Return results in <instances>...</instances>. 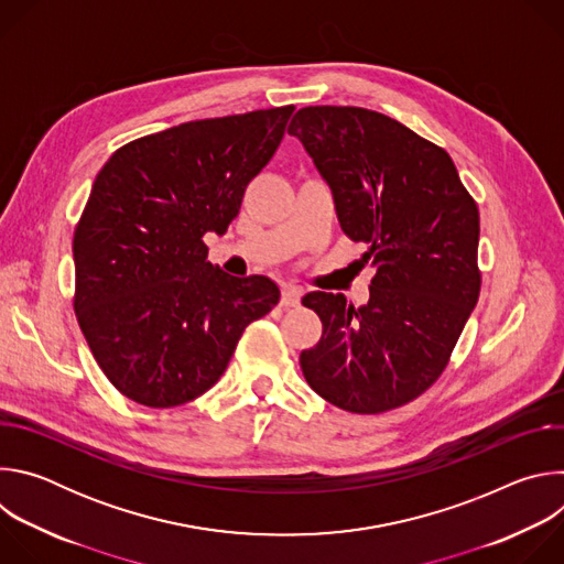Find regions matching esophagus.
Returning <instances> with one entry per match:
<instances>
[{"label":"esophagus","instance_id":"esophagus-1","mask_svg":"<svg viewBox=\"0 0 564 564\" xmlns=\"http://www.w3.org/2000/svg\"><path fill=\"white\" fill-rule=\"evenodd\" d=\"M301 296H303V290H301V288L285 285L283 292H281V305H285V307H296V305L301 303Z\"/></svg>","mask_w":564,"mask_h":564}]
</instances>
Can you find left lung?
Returning <instances> with one entry per match:
<instances>
[{
  "label": "left lung",
  "mask_w": 564,
  "mask_h": 564,
  "mask_svg": "<svg viewBox=\"0 0 564 564\" xmlns=\"http://www.w3.org/2000/svg\"><path fill=\"white\" fill-rule=\"evenodd\" d=\"M328 183L341 229L366 243L370 299L310 292L324 335L301 352L310 388L377 415L409 404L444 372L479 296V212L451 155L361 107H305L288 129Z\"/></svg>",
  "instance_id": "1"
}]
</instances>
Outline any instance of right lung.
<instances>
[{"label":"right lung","mask_w":564,"mask_h":564,"mask_svg":"<svg viewBox=\"0 0 564 564\" xmlns=\"http://www.w3.org/2000/svg\"><path fill=\"white\" fill-rule=\"evenodd\" d=\"M294 107L194 120L120 147L73 234L75 316L107 379L149 409L187 404L225 372L252 321L279 303L268 276L207 261Z\"/></svg>","instance_id":"obj_1"}]
</instances>
